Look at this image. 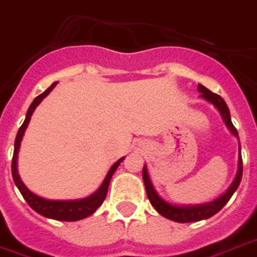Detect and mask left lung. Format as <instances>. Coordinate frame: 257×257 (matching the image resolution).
I'll use <instances>...</instances> for the list:
<instances>
[{"instance_id": "8db88e82", "label": "left lung", "mask_w": 257, "mask_h": 257, "mask_svg": "<svg viewBox=\"0 0 257 257\" xmlns=\"http://www.w3.org/2000/svg\"><path fill=\"white\" fill-rule=\"evenodd\" d=\"M198 91L201 93V97L204 100L209 101L211 104L216 106V109L220 112V116L222 119L226 123V126L234 137H237L238 140V131L234 127V124L231 123V117H230V110H228L227 105L224 100L220 97V95L215 94L211 90H208L207 87H204L203 85H198ZM239 141V140H238ZM239 149H241V145H239ZM142 178H144V183H145V189H147L148 198L151 204L155 207L157 212L160 213L164 218L170 219V220H174V222H178V223H190V222H197V220H203V219H208L213 216L215 213H218L222 208L226 205L228 200L231 198L233 193L237 190L239 182H241V178H242V157H241V152H239V159H238V171H237V177L234 179V182L231 183V186L228 188V190L224 193L223 196H220L219 198H216L215 201H211V203L201 204V205H190V207H178V205H171V204L166 203L162 197H159V194L156 193V190L152 186L151 179H149V175H148L147 167L144 166V170H142Z\"/></svg>"}]
</instances>
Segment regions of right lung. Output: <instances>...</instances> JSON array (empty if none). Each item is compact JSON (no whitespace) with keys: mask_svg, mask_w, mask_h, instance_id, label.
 I'll return each mask as SVG.
<instances>
[{"mask_svg":"<svg viewBox=\"0 0 257 257\" xmlns=\"http://www.w3.org/2000/svg\"><path fill=\"white\" fill-rule=\"evenodd\" d=\"M56 85H57V82H54L53 85L50 86L48 90H45L42 94L35 97V100L33 101V104L30 105L29 110H27L26 119H24L23 124L19 128L18 136H16V140H15V151H13L12 157V177L15 183H16V186H18V189L22 193V196L24 197V200L27 201V204L33 208L35 212H38L39 215H42L45 218L56 219V220H64V222H75V220H80V219H85L87 216H90L91 213L95 212V209L100 207L101 204L104 203V200L106 197V193H108V186H109L110 178L113 175V172L116 171V168L119 167V164L123 162L124 157L119 159L110 167L109 172L106 174L105 179H104V182L100 186V189L95 193H93L91 196L82 198V200H74V201H53V200H46V198L39 197V196L34 194L33 192H30L29 189L26 188V185L22 182V179H20L18 174V153L19 148H20V142H22V138L24 136V131H26V128L29 126L30 119L33 116V112L39 105V102L44 100L45 97L54 89Z\"/></svg>","mask_w":257,"mask_h":257,"instance_id":"1","label":"right lung"}]
</instances>
